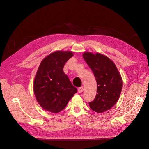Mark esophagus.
<instances>
[{"label": "esophagus", "instance_id": "esophagus-1", "mask_svg": "<svg viewBox=\"0 0 149 149\" xmlns=\"http://www.w3.org/2000/svg\"><path fill=\"white\" fill-rule=\"evenodd\" d=\"M83 90H84L83 87H80L78 89V93H82L83 91Z\"/></svg>", "mask_w": 149, "mask_h": 149}]
</instances>
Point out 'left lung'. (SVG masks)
<instances>
[{"instance_id":"left-lung-1","label":"left lung","mask_w":149,"mask_h":149,"mask_svg":"<svg viewBox=\"0 0 149 149\" xmlns=\"http://www.w3.org/2000/svg\"><path fill=\"white\" fill-rule=\"evenodd\" d=\"M83 58L93 72L97 82L95 99L89 102L91 109L98 113L106 111L118 101L123 88L119 72L109 58L99 53L84 52Z\"/></svg>"}]
</instances>
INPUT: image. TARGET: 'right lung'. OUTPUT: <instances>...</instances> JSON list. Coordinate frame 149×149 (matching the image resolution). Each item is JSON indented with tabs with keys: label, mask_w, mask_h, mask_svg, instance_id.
<instances>
[{
	"label": "right lung",
	"mask_w": 149,
	"mask_h": 149,
	"mask_svg": "<svg viewBox=\"0 0 149 149\" xmlns=\"http://www.w3.org/2000/svg\"><path fill=\"white\" fill-rule=\"evenodd\" d=\"M73 56L71 52L58 51L42 60L33 84L37 102L45 110L58 113L67 105L77 93L68 76L63 72L66 61Z\"/></svg>",
	"instance_id": "add662e5"
}]
</instances>
